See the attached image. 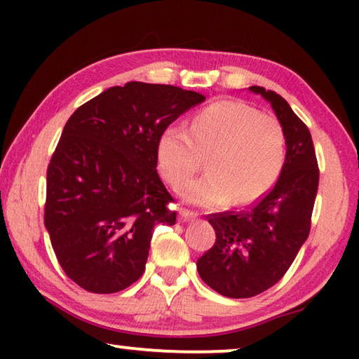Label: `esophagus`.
Wrapping results in <instances>:
<instances>
[{
  "label": "esophagus",
  "instance_id": "34e87169",
  "mask_svg": "<svg viewBox=\"0 0 359 359\" xmlns=\"http://www.w3.org/2000/svg\"><path fill=\"white\" fill-rule=\"evenodd\" d=\"M196 219V215L191 212V210L188 209H180L178 212V220L181 224H186V222H193V220Z\"/></svg>",
  "mask_w": 359,
  "mask_h": 359
}]
</instances>
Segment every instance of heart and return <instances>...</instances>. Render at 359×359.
<instances>
[{"label":"heart","instance_id":"obj_1","mask_svg":"<svg viewBox=\"0 0 359 359\" xmlns=\"http://www.w3.org/2000/svg\"><path fill=\"white\" fill-rule=\"evenodd\" d=\"M201 156H208V175L180 189L186 203L208 209L232 199L237 205L253 204L281 175L286 134L276 117L247 102L217 101L196 114L191 130L171 124L158 137V168L171 186L186 183Z\"/></svg>","mask_w":359,"mask_h":359}]
</instances>
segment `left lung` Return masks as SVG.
Segmentation results:
<instances>
[{
	"label": "left lung",
	"instance_id": "left-lung-1",
	"mask_svg": "<svg viewBox=\"0 0 359 359\" xmlns=\"http://www.w3.org/2000/svg\"><path fill=\"white\" fill-rule=\"evenodd\" d=\"M271 104L286 134L281 175L264 198L243 212L214 214V247L198 259L203 281L225 297H253L274 286L309 237L318 188V166L307 126L287 101L250 86Z\"/></svg>",
	"mask_w": 359,
	"mask_h": 359
}]
</instances>
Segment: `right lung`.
<instances>
[{
    "mask_svg": "<svg viewBox=\"0 0 359 359\" xmlns=\"http://www.w3.org/2000/svg\"><path fill=\"white\" fill-rule=\"evenodd\" d=\"M204 100L178 86L129 81L67 121L48 163L43 224L78 286L119 292L145 271L154 227L176 222L156 173L158 137Z\"/></svg>",
    "mask_w": 359,
    "mask_h": 359,
    "instance_id": "1",
    "label": "right lung"
}]
</instances>
